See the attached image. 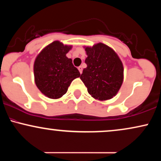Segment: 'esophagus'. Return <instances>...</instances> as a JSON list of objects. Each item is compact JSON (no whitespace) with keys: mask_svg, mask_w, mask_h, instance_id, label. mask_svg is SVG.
Instances as JSON below:
<instances>
[{"mask_svg":"<svg viewBox=\"0 0 161 161\" xmlns=\"http://www.w3.org/2000/svg\"><path fill=\"white\" fill-rule=\"evenodd\" d=\"M78 69H79V73H80L81 74H82V66H79V67H78Z\"/></svg>","mask_w":161,"mask_h":161,"instance_id":"esophagus-1","label":"esophagus"}]
</instances>
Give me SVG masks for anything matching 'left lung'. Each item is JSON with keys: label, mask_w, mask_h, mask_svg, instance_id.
Wrapping results in <instances>:
<instances>
[{"label": "left lung", "mask_w": 161, "mask_h": 161, "mask_svg": "<svg viewBox=\"0 0 161 161\" xmlns=\"http://www.w3.org/2000/svg\"><path fill=\"white\" fill-rule=\"evenodd\" d=\"M87 67L80 75L89 95L95 99H111L123 82V65L114 49L103 43L84 46Z\"/></svg>", "instance_id": "1"}]
</instances>
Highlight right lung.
<instances>
[{"mask_svg":"<svg viewBox=\"0 0 161 161\" xmlns=\"http://www.w3.org/2000/svg\"><path fill=\"white\" fill-rule=\"evenodd\" d=\"M71 49L72 45L54 41L44 47L35 60V82L40 92L49 98H60L73 79L80 76L72 59L66 57Z\"/></svg>","mask_w":161,"mask_h":161,"instance_id":"right-lung-1","label":"right lung"}]
</instances>
